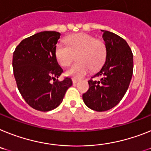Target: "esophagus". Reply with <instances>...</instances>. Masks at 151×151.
I'll use <instances>...</instances> for the list:
<instances>
[{
	"label": "esophagus",
	"mask_w": 151,
	"mask_h": 151,
	"mask_svg": "<svg viewBox=\"0 0 151 151\" xmlns=\"http://www.w3.org/2000/svg\"><path fill=\"white\" fill-rule=\"evenodd\" d=\"M72 82H73V83H77L78 82V80L75 79V78H73L72 79Z\"/></svg>",
	"instance_id": "obj_1"
}]
</instances>
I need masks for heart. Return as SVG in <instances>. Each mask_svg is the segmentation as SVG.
Returning <instances> with one entry per match:
<instances>
[{
  "instance_id": "obj_1",
  "label": "heart",
  "mask_w": 151,
  "mask_h": 151,
  "mask_svg": "<svg viewBox=\"0 0 151 151\" xmlns=\"http://www.w3.org/2000/svg\"><path fill=\"white\" fill-rule=\"evenodd\" d=\"M66 45L59 43L55 47V57L63 67L70 65L77 57L75 64L66 70V74L81 78L90 69L96 70L103 64L106 58V46L101 40L93 36L80 33L70 35L65 40Z\"/></svg>"
}]
</instances>
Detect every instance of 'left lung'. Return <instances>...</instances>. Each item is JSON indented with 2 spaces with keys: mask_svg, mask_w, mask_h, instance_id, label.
Wrapping results in <instances>:
<instances>
[{
  "mask_svg": "<svg viewBox=\"0 0 151 151\" xmlns=\"http://www.w3.org/2000/svg\"><path fill=\"white\" fill-rule=\"evenodd\" d=\"M101 31L106 60L93 76L100 78V81H88L89 89L83 94L87 107L99 112L108 111L121 101L128 89L134 68L132 51L126 40L107 30Z\"/></svg>",
  "mask_w": 151,
  "mask_h": 151,
  "instance_id": "obj_1",
  "label": "left lung"
}]
</instances>
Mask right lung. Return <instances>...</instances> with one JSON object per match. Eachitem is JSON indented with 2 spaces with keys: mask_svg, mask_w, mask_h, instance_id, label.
I'll return each instance as SVG.
<instances>
[{
  "mask_svg": "<svg viewBox=\"0 0 151 151\" xmlns=\"http://www.w3.org/2000/svg\"><path fill=\"white\" fill-rule=\"evenodd\" d=\"M60 37L57 31L37 33L23 40L14 52L12 65L17 88L27 103L37 111L57 108L72 85L69 78L58 80L63 72L55 57Z\"/></svg>",
  "mask_w": 151,
  "mask_h": 151,
  "instance_id": "add662e5",
  "label": "right lung"
}]
</instances>
